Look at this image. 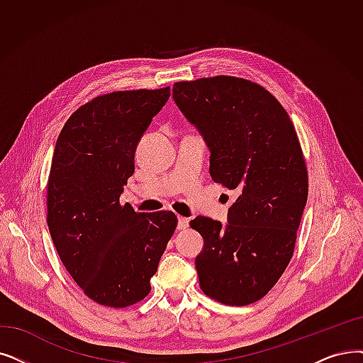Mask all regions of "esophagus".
Wrapping results in <instances>:
<instances>
[{
	"label": "esophagus",
	"instance_id": "34e87169",
	"mask_svg": "<svg viewBox=\"0 0 363 363\" xmlns=\"http://www.w3.org/2000/svg\"><path fill=\"white\" fill-rule=\"evenodd\" d=\"M188 223H190V219L188 218L178 216V230H185L188 227Z\"/></svg>",
	"mask_w": 363,
	"mask_h": 363
}]
</instances>
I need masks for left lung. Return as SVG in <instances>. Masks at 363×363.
I'll use <instances>...</instances> for the list:
<instances>
[{"mask_svg": "<svg viewBox=\"0 0 363 363\" xmlns=\"http://www.w3.org/2000/svg\"><path fill=\"white\" fill-rule=\"evenodd\" d=\"M172 93L209 148L212 179L239 194L227 224L206 216L190 223L203 238L194 261L200 288L227 306L252 304L288 267L307 203L294 124L270 91L243 78L181 82Z\"/></svg>", "mask_w": 363, "mask_h": 363, "instance_id": "left-lung-1", "label": "left lung"}]
</instances>
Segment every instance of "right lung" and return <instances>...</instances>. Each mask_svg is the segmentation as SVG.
I'll use <instances>...</instances> for the list:
<instances>
[{"label":"right lung","instance_id":"add662e5","mask_svg":"<svg viewBox=\"0 0 363 363\" xmlns=\"http://www.w3.org/2000/svg\"><path fill=\"white\" fill-rule=\"evenodd\" d=\"M170 96L114 91L78 108L56 140L47 185V225L65 269L102 306L144 299L177 228L173 212L138 213L120 204L135 151Z\"/></svg>","mask_w":363,"mask_h":363}]
</instances>
